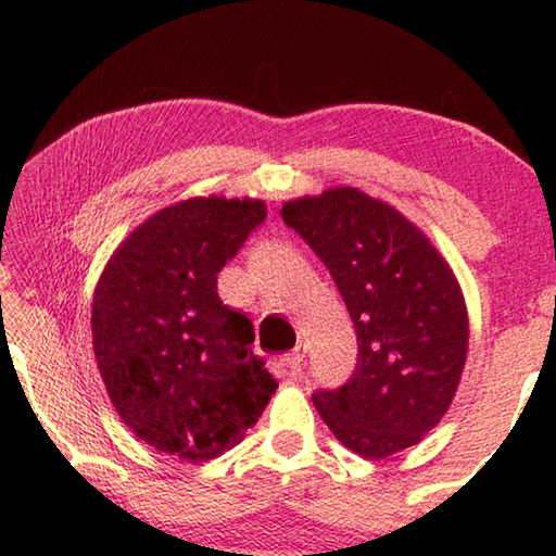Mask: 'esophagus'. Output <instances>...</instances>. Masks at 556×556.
<instances>
[{
    "label": "esophagus",
    "mask_w": 556,
    "mask_h": 556,
    "mask_svg": "<svg viewBox=\"0 0 556 556\" xmlns=\"http://www.w3.org/2000/svg\"><path fill=\"white\" fill-rule=\"evenodd\" d=\"M304 354H306V346H304V343L302 341H299L296 343V346H294V351H292V354H287L285 358H281V361H285V366L289 368V371H299V366H302V361H304Z\"/></svg>",
    "instance_id": "1"
}]
</instances>
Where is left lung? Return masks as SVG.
Returning a JSON list of instances; mask_svg holds the SVG:
<instances>
[{
    "instance_id": "left-lung-1",
    "label": "left lung",
    "mask_w": 556,
    "mask_h": 556,
    "mask_svg": "<svg viewBox=\"0 0 556 556\" xmlns=\"http://www.w3.org/2000/svg\"><path fill=\"white\" fill-rule=\"evenodd\" d=\"M346 302L356 371L312 401L341 445L381 460L418 445L455 399L468 356V306L451 264L410 219L358 188L281 205Z\"/></svg>"
}]
</instances>
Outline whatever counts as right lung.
I'll return each instance as SVG.
<instances>
[{
  "mask_svg": "<svg viewBox=\"0 0 556 556\" xmlns=\"http://www.w3.org/2000/svg\"><path fill=\"white\" fill-rule=\"evenodd\" d=\"M262 200L190 198L157 210L111 254L93 292V354L113 408L165 455L210 460L252 428L277 381L252 354V321L217 296V275Z\"/></svg>",
  "mask_w": 556,
  "mask_h": 556,
  "instance_id": "obj_1",
  "label": "right lung"
}]
</instances>
